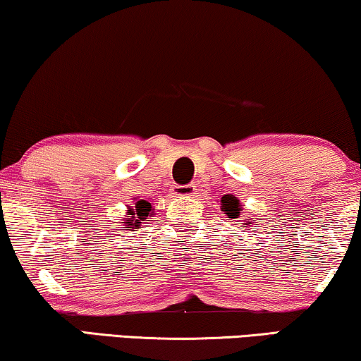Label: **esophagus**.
I'll list each match as a JSON object with an SVG mask.
<instances>
[{
    "mask_svg": "<svg viewBox=\"0 0 361 361\" xmlns=\"http://www.w3.org/2000/svg\"><path fill=\"white\" fill-rule=\"evenodd\" d=\"M195 185L187 184V185H174L172 187V193L177 197H192L195 195Z\"/></svg>",
    "mask_w": 361,
    "mask_h": 361,
    "instance_id": "esophagus-1",
    "label": "esophagus"
}]
</instances>
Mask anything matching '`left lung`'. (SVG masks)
<instances>
[{"instance_id": "left-lung-1", "label": "left lung", "mask_w": 361, "mask_h": 361, "mask_svg": "<svg viewBox=\"0 0 361 361\" xmlns=\"http://www.w3.org/2000/svg\"><path fill=\"white\" fill-rule=\"evenodd\" d=\"M241 205H239V200L233 195H224L221 198V212H224V215H228L229 218H239L241 215ZM244 224V223H243ZM252 224V223H249Z\"/></svg>"}]
</instances>
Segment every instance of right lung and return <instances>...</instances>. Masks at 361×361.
<instances>
[{"mask_svg": "<svg viewBox=\"0 0 361 361\" xmlns=\"http://www.w3.org/2000/svg\"><path fill=\"white\" fill-rule=\"evenodd\" d=\"M127 215H130V216L123 219L125 226L132 228V231H135V229L140 228V224H142L143 221H149L148 216L153 215L151 203L146 200H138L137 203H135V208H128Z\"/></svg>", "mask_w": 361, "mask_h": 361, "instance_id": "1", "label": "right lung"}]
</instances>
